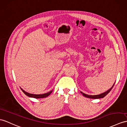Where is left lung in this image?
Here are the masks:
<instances>
[{
  "instance_id": "8db88e82",
  "label": "left lung",
  "mask_w": 127,
  "mask_h": 127,
  "mask_svg": "<svg viewBox=\"0 0 127 127\" xmlns=\"http://www.w3.org/2000/svg\"><path fill=\"white\" fill-rule=\"evenodd\" d=\"M114 85H115V83H114V84L113 85V86L112 87H111L109 89H108V91H107L106 92H105L103 93H101L100 94H98V95H87V94H86L85 93H83L82 92H81V93L84 96L86 97H88V98H103L105 96H106L110 92V91L112 90L113 87H114Z\"/></svg>"
}]
</instances>
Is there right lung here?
Returning <instances> with one entry per match:
<instances>
[{
  "instance_id": "add662e5",
  "label": "right lung",
  "mask_w": 127,
  "mask_h": 127,
  "mask_svg": "<svg viewBox=\"0 0 127 127\" xmlns=\"http://www.w3.org/2000/svg\"><path fill=\"white\" fill-rule=\"evenodd\" d=\"M21 91H22L27 96H28L29 97H33V98H44V97H46L50 95L51 94V93L53 92V90H52L51 91L49 92L48 93H45V94H31V93H27L24 90H23V89L20 88Z\"/></svg>"
}]
</instances>
